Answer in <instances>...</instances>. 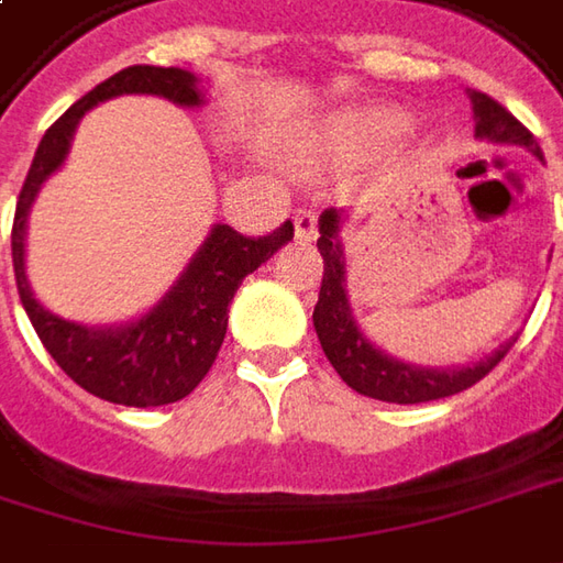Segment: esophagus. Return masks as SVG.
<instances>
[{
	"instance_id": "34e87169",
	"label": "esophagus",
	"mask_w": 563,
	"mask_h": 563,
	"mask_svg": "<svg viewBox=\"0 0 563 563\" xmlns=\"http://www.w3.org/2000/svg\"><path fill=\"white\" fill-rule=\"evenodd\" d=\"M295 238L297 240H313L317 238V214L310 209L295 211Z\"/></svg>"
}]
</instances>
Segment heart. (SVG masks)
I'll return each instance as SVG.
<instances>
[{
    "mask_svg": "<svg viewBox=\"0 0 563 563\" xmlns=\"http://www.w3.org/2000/svg\"><path fill=\"white\" fill-rule=\"evenodd\" d=\"M411 126L406 110L396 107H354L329 117L320 126L307 129L288 142V152L297 167H313L325 157L352 155L364 148H377L402 139Z\"/></svg>",
    "mask_w": 563,
    "mask_h": 563,
    "instance_id": "b5f03b06",
    "label": "heart"
}]
</instances>
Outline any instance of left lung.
Returning a JSON list of instances; mask_svg holds the SVG:
<instances>
[{
    "label": "left lung",
    "instance_id": "left-lung-1",
    "mask_svg": "<svg viewBox=\"0 0 563 563\" xmlns=\"http://www.w3.org/2000/svg\"><path fill=\"white\" fill-rule=\"evenodd\" d=\"M472 110H475L478 139L539 152L536 135L494 98L472 91ZM339 231H342V211L325 209L320 214V240H317L320 256H323V285H320V300L313 307V325H317L329 364L354 393L379 399V402H396V406L446 399L475 386L485 374H492L500 364V357L517 342L514 335L510 342H504L497 352L472 367H418V364H406L393 354L379 352L354 323L349 291H345V253H342Z\"/></svg>",
    "mask_w": 563,
    "mask_h": 563
}]
</instances>
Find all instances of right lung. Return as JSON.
Returning a JSON list of instances; mask_svg holds the SVG:
<instances>
[{
  "instance_id": "right-lung-1",
  "label": "right lung",
  "mask_w": 563,
  "mask_h": 563,
  "mask_svg": "<svg viewBox=\"0 0 563 563\" xmlns=\"http://www.w3.org/2000/svg\"><path fill=\"white\" fill-rule=\"evenodd\" d=\"M120 95H157L180 107H199V78L186 69L129 66L100 81L95 91L75 100L69 110L46 129L24 177L12 224V263L24 313L37 329L43 349L91 396L117 406L152 408L189 396L218 357L228 332V307L240 282L266 263L275 250L295 238V224L285 221L266 238H243L231 224H214L184 275L155 307L126 325H81L49 313L34 297L24 275V234L27 211L49 174L69 155L78 120L100 100Z\"/></svg>"
}]
</instances>
